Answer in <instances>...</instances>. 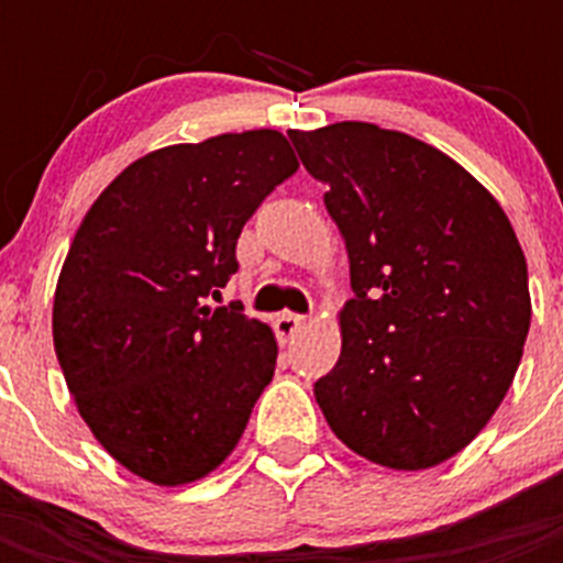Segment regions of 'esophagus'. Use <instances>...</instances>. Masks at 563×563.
<instances>
[{
	"label": "esophagus",
	"instance_id": "34e87169",
	"mask_svg": "<svg viewBox=\"0 0 563 563\" xmlns=\"http://www.w3.org/2000/svg\"><path fill=\"white\" fill-rule=\"evenodd\" d=\"M303 321H307L303 316H295V312H283V316L274 318V333H277V339H280L283 344L291 342V339L300 333Z\"/></svg>",
	"mask_w": 563,
	"mask_h": 563
}]
</instances>
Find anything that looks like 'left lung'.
<instances>
[{"instance_id":"obj_1","label":"left lung","mask_w":563,"mask_h":563,"mask_svg":"<svg viewBox=\"0 0 563 563\" xmlns=\"http://www.w3.org/2000/svg\"><path fill=\"white\" fill-rule=\"evenodd\" d=\"M327 184L351 260L342 356L316 383L335 438L391 471L453 459L494 418L532 321L523 247L497 198L400 131H289Z\"/></svg>"}]
</instances>
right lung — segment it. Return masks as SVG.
Here are the masks:
<instances>
[{"label":"right lung","mask_w":563,"mask_h":563,"mask_svg":"<svg viewBox=\"0 0 563 563\" xmlns=\"http://www.w3.org/2000/svg\"><path fill=\"white\" fill-rule=\"evenodd\" d=\"M298 172L280 131L166 145L96 198L57 277L52 339L78 415L140 479L178 488L219 467L274 376L272 327L212 307L236 239Z\"/></svg>","instance_id":"add662e5"}]
</instances>
